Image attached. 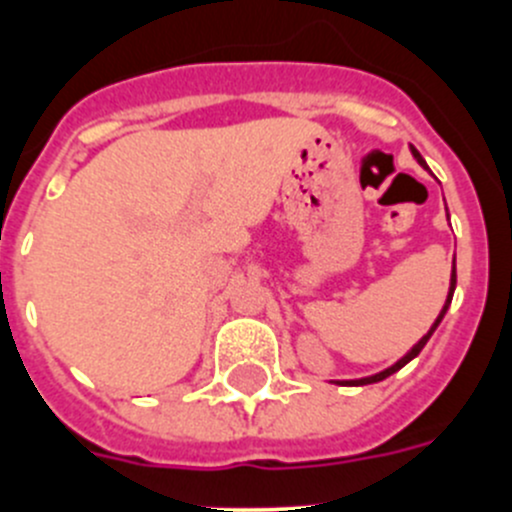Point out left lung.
Returning a JSON list of instances; mask_svg holds the SVG:
<instances>
[{
	"instance_id": "obj_1",
	"label": "left lung",
	"mask_w": 512,
	"mask_h": 512,
	"mask_svg": "<svg viewBox=\"0 0 512 512\" xmlns=\"http://www.w3.org/2000/svg\"><path fill=\"white\" fill-rule=\"evenodd\" d=\"M411 153H414V158L418 160V163L421 165H426V160L421 158V153L416 151L414 146H411ZM453 289H456V257H453V275H451V289H448V297H446V304H443V309H441V314H438L436 317V322H433V327L428 329V334H423L421 339H418V344H414V347H411V352L406 354V356H401L399 361H396L394 366H389V369H384V371H379V374H374V376H366V379H356V381H342V384H352V386H364V384H376V381H381V379H386V376H391L394 374V371H399L401 366H406L409 364L411 359H414V356H418L421 354V349L426 347V342L428 339H431V334L436 332V327L438 324H441V319H443V314H446V309H448V304H451V299H453Z\"/></svg>"
}]
</instances>
